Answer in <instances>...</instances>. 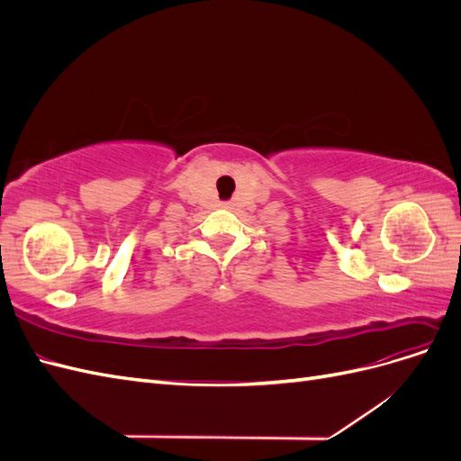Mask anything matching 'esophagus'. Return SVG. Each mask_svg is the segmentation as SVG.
<instances>
[{
    "label": "esophagus",
    "mask_w": 461,
    "mask_h": 461,
    "mask_svg": "<svg viewBox=\"0 0 461 461\" xmlns=\"http://www.w3.org/2000/svg\"><path fill=\"white\" fill-rule=\"evenodd\" d=\"M222 207H229V205H227V203H222Z\"/></svg>",
    "instance_id": "obj_1"
}]
</instances>
